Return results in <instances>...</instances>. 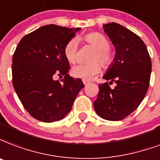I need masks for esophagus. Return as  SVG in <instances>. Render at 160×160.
<instances>
[{
    "label": "esophagus",
    "mask_w": 160,
    "mask_h": 160,
    "mask_svg": "<svg viewBox=\"0 0 160 160\" xmlns=\"http://www.w3.org/2000/svg\"><path fill=\"white\" fill-rule=\"evenodd\" d=\"M83 83H84V85H86L89 84V81H87V80H83Z\"/></svg>",
    "instance_id": "obj_1"
}]
</instances>
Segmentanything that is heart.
Listing matches in <instances>:
<instances>
[{
	"instance_id": "obj_1",
	"label": "heart",
	"mask_w": 160,
	"mask_h": 160,
	"mask_svg": "<svg viewBox=\"0 0 160 160\" xmlns=\"http://www.w3.org/2000/svg\"><path fill=\"white\" fill-rule=\"evenodd\" d=\"M83 39L94 48H96V52L91 58V62H99L103 67H108L112 63L113 55L109 49L110 42L107 37L100 32H91L85 35ZM77 40H69L64 48V57L68 62L75 64L77 60ZM100 69V65L97 63L89 64H80L73 67L72 75L75 78L84 80H91L99 74Z\"/></svg>"
}]
</instances>
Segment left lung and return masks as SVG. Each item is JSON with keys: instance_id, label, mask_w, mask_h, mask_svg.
Segmentation results:
<instances>
[{"instance_id": "8db88e82", "label": "left lung", "mask_w": 160, "mask_h": 160, "mask_svg": "<svg viewBox=\"0 0 160 160\" xmlns=\"http://www.w3.org/2000/svg\"><path fill=\"white\" fill-rule=\"evenodd\" d=\"M104 32L115 47L116 53L103 79L115 81L99 85L94 102L97 115L109 121H120L137 109L147 93L152 63L146 45L137 34L120 24L103 25Z\"/></svg>"}]
</instances>
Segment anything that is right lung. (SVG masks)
Here are the masks:
<instances>
[{
	"label": "right lung",
	"instance_id": "right-lung-1",
	"mask_svg": "<svg viewBox=\"0 0 160 160\" xmlns=\"http://www.w3.org/2000/svg\"><path fill=\"white\" fill-rule=\"evenodd\" d=\"M80 28L46 25L22 38L12 58V83L18 98L29 114L44 122L59 121L70 112L84 87L81 79L68 74L64 54L66 43ZM56 74L65 75L62 82Z\"/></svg>",
	"mask_w": 160,
	"mask_h": 160
}]
</instances>
